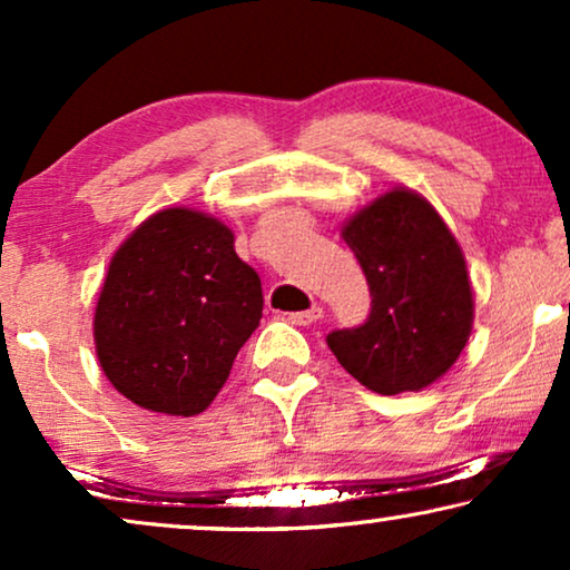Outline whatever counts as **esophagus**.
<instances>
[{"label": "esophagus", "instance_id": "esophagus-1", "mask_svg": "<svg viewBox=\"0 0 570 570\" xmlns=\"http://www.w3.org/2000/svg\"><path fill=\"white\" fill-rule=\"evenodd\" d=\"M318 318H322V308H318V306H311L306 311H298V314H287V322L298 324V326H308V324L318 322Z\"/></svg>", "mask_w": 570, "mask_h": 570}]
</instances>
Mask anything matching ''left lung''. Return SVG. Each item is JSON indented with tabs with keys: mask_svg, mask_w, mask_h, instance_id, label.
Wrapping results in <instances>:
<instances>
[{
	"mask_svg": "<svg viewBox=\"0 0 570 570\" xmlns=\"http://www.w3.org/2000/svg\"><path fill=\"white\" fill-rule=\"evenodd\" d=\"M368 279V318L326 334L342 368L376 394L441 379L472 332V291L456 238L423 197L394 189L342 230Z\"/></svg>",
	"mask_w": 570,
	"mask_h": 570,
	"instance_id": "obj_1",
	"label": "left lung"
}]
</instances>
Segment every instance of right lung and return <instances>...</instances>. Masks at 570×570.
<instances>
[{
  "label": "right lung",
  "mask_w": 570,
  "mask_h": 570,
  "mask_svg": "<svg viewBox=\"0 0 570 570\" xmlns=\"http://www.w3.org/2000/svg\"><path fill=\"white\" fill-rule=\"evenodd\" d=\"M262 279L233 233L191 209L145 220L116 252L96 308L100 368L139 407L199 415L259 326Z\"/></svg>",
  "instance_id": "right-lung-1"
}]
</instances>
